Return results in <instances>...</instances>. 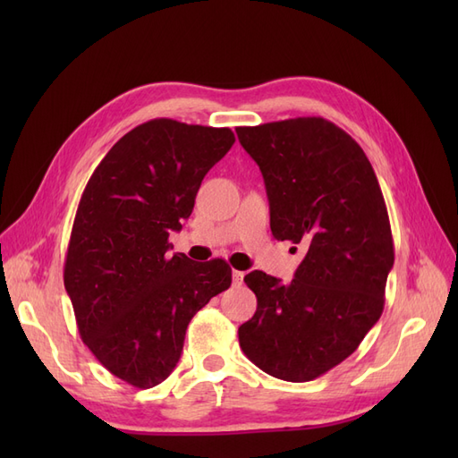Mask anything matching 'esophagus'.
Here are the masks:
<instances>
[{
  "instance_id": "34e87169",
  "label": "esophagus",
  "mask_w": 458,
  "mask_h": 458,
  "mask_svg": "<svg viewBox=\"0 0 458 458\" xmlns=\"http://www.w3.org/2000/svg\"><path fill=\"white\" fill-rule=\"evenodd\" d=\"M242 281H244V273L234 269V271H233V284H234V286H241Z\"/></svg>"
}]
</instances>
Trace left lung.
<instances>
[{"mask_svg":"<svg viewBox=\"0 0 458 458\" xmlns=\"http://www.w3.org/2000/svg\"><path fill=\"white\" fill-rule=\"evenodd\" d=\"M237 135L266 182L273 237L306 248L286 284L244 276L258 308L239 327L241 348L275 378L310 382L350 357L382 315L390 217L367 155L336 123L303 116Z\"/></svg>","mask_w":458,"mask_h":458,"instance_id":"8db88e82","label":"left lung"}]
</instances>
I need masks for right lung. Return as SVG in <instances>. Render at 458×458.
Returning <instances> with one entry per match:
<instances>
[{
	"label": "right lung",
	"mask_w": 458,
	"mask_h": 458,
	"mask_svg": "<svg viewBox=\"0 0 458 458\" xmlns=\"http://www.w3.org/2000/svg\"><path fill=\"white\" fill-rule=\"evenodd\" d=\"M233 143L229 128L148 120L106 152L81 192L64 288L81 340L133 387L170 377L191 318L231 286L227 261L170 256L168 237Z\"/></svg>",
	"instance_id": "right-lung-1"
}]
</instances>
